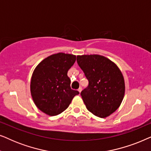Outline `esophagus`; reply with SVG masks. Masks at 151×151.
<instances>
[{"label": "esophagus", "mask_w": 151, "mask_h": 151, "mask_svg": "<svg viewBox=\"0 0 151 151\" xmlns=\"http://www.w3.org/2000/svg\"><path fill=\"white\" fill-rule=\"evenodd\" d=\"M82 87H80L79 88H78V91H79V93H81V91H82Z\"/></svg>", "instance_id": "34e87169"}]
</instances>
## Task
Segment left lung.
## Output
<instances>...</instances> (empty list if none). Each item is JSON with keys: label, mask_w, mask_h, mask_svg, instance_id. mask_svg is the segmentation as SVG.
I'll use <instances>...</instances> for the list:
<instances>
[{"label": "left lung", "mask_w": 151, "mask_h": 151, "mask_svg": "<svg viewBox=\"0 0 151 151\" xmlns=\"http://www.w3.org/2000/svg\"><path fill=\"white\" fill-rule=\"evenodd\" d=\"M77 63L88 80L81 96L88 111L104 118L120 106L125 93L124 76L118 67L100 55H77Z\"/></svg>", "instance_id": "obj_1"}]
</instances>
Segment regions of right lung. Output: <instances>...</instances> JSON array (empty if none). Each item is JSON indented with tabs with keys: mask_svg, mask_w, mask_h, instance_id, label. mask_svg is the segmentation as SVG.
Instances as JSON below:
<instances>
[{
	"mask_svg": "<svg viewBox=\"0 0 151 151\" xmlns=\"http://www.w3.org/2000/svg\"><path fill=\"white\" fill-rule=\"evenodd\" d=\"M76 60L75 55L58 53L45 58L35 68L31 79V94L36 106L45 114H60L79 94L71 88L67 76Z\"/></svg>",
	"mask_w": 151,
	"mask_h": 151,
	"instance_id": "1",
	"label": "right lung"
}]
</instances>
